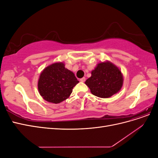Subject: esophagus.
<instances>
[{"label": "esophagus", "instance_id": "34e87169", "mask_svg": "<svg viewBox=\"0 0 158 158\" xmlns=\"http://www.w3.org/2000/svg\"><path fill=\"white\" fill-rule=\"evenodd\" d=\"M85 81V78L84 77H83L82 78L80 79V82H84Z\"/></svg>", "mask_w": 158, "mask_h": 158}]
</instances>
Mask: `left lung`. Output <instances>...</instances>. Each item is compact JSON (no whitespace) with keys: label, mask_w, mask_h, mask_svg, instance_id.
Segmentation results:
<instances>
[{"label":"left lung","mask_w":158,"mask_h":158,"mask_svg":"<svg viewBox=\"0 0 158 158\" xmlns=\"http://www.w3.org/2000/svg\"><path fill=\"white\" fill-rule=\"evenodd\" d=\"M91 77L85 84L95 96L108 98L118 93L123 84V76L121 70L111 62H101L91 72Z\"/></svg>","instance_id":"left-lung-1"}]
</instances>
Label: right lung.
Segmentation results:
<instances>
[{"label": "right lung", "instance_id": "1", "mask_svg": "<svg viewBox=\"0 0 158 158\" xmlns=\"http://www.w3.org/2000/svg\"><path fill=\"white\" fill-rule=\"evenodd\" d=\"M64 66L63 62L55 63L47 66L41 73L37 88L45 101L55 104L64 101L79 82L73 72Z\"/></svg>", "mask_w": 158, "mask_h": 158}]
</instances>
